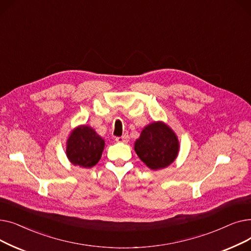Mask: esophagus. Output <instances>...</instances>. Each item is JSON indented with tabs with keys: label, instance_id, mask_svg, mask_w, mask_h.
Instances as JSON below:
<instances>
[{
	"label": "esophagus",
	"instance_id": "esophagus-1",
	"mask_svg": "<svg viewBox=\"0 0 251 251\" xmlns=\"http://www.w3.org/2000/svg\"><path fill=\"white\" fill-rule=\"evenodd\" d=\"M128 140H129L128 134H124L123 136H120V137H116V141L118 142H128Z\"/></svg>",
	"mask_w": 251,
	"mask_h": 251
}]
</instances>
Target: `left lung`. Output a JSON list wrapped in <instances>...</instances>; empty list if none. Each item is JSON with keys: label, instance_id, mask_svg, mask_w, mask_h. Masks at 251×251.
Wrapping results in <instances>:
<instances>
[{"label": "left lung", "instance_id": "8db88e82", "mask_svg": "<svg viewBox=\"0 0 251 251\" xmlns=\"http://www.w3.org/2000/svg\"><path fill=\"white\" fill-rule=\"evenodd\" d=\"M134 150L139 159L151 170L164 169L178 155L179 141L174 131L163 122H153L141 131Z\"/></svg>", "mask_w": 251, "mask_h": 251}]
</instances>
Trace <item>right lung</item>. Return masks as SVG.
<instances>
[{"label":"right lung","instance_id":"add662e5","mask_svg":"<svg viewBox=\"0 0 251 251\" xmlns=\"http://www.w3.org/2000/svg\"><path fill=\"white\" fill-rule=\"evenodd\" d=\"M104 140L89 126L76 127L69 136L66 154L74 166L91 168L100 161Z\"/></svg>","mask_w":251,"mask_h":251}]
</instances>
